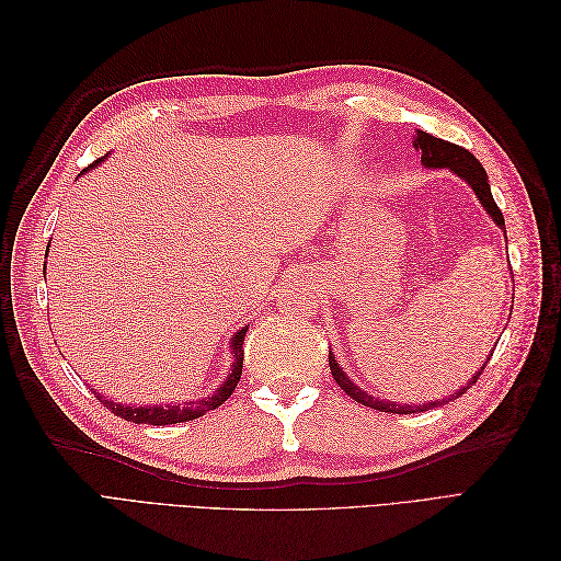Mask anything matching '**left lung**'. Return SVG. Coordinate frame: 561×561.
<instances>
[{
	"label": "left lung",
	"mask_w": 561,
	"mask_h": 561,
	"mask_svg": "<svg viewBox=\"0 0 561 561\" xmlns=\"http://www.w3.org/2000/svg\"><path fill=\"white\" fill-rule=\"evenodd\" d=\"M414 147L416 151H421V163L426 168H449L451 173H456L461 180H466L470 186L474 196H478V201L482 203V208L489 213V217L494 219V222L505 231V219H503V213L499 210L494 196H491V190H489V178H486V171L482 168V163L474 159L468 149L458 147L454 142H447V140H439L435 138V135L431 133H423V130H416V138H414ZM489 363V360H486ZM484 365L480 367V371H474V377L468 379V386L458 388L456 393L449 398H458L463 396L466 390L470 386L478 383V377L482 375ZM330 371L334 381L339 383V388L346 390V396H351L355 402H360L365 407H371V410H379V412H390V414H414V412H428L433 410V407H439L449 402L447 398L445 400H435V402H423V404H396V402H386V400H377L371 398L369 393H365L363 388L355 386L348 377L346 371L339 367V363L334 360V355L330 353Z\"/></svg>",
	"instance_id": "obj_1"
}]
</instances>
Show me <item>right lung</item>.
<instances>
[{
  "instance_id": "right-lung-1",
  "label": "right lung",
  "mask_w": 561,
  "mask_h": 561,
  "mask_svg": "<svg viewBox=\"0 0 561 561\" xmlns=\"http://www.w3.org/2000/svg\"><path fill=\"white\" fill-rule=\"evenodd\" d=\"M103 161V159H100ZM100 161H95L93 165L89 168H95ZM87 168V171H89ZM83 171V173H87ZM81 173V175H83ZM245 332L248 328L239 330L233 336H231V353H233V365H231V371L227 381L219 386L213 396L208 398H201V400H194V402H186V404H168V407H128V404H122V402H114V400H105L100 393H95V398L103 402L107 410H112L116 416H122L126 421H133V423H151V426H171V423H182V421H192V419H198L210 410H217L219 404H222L225 400H229V396L233 393V388L239 386V379H241V371H243V342H245Z\"/></svg>"
}]
</instances>
